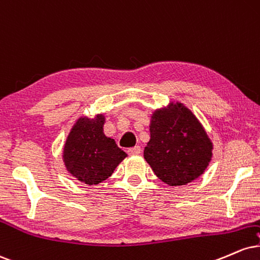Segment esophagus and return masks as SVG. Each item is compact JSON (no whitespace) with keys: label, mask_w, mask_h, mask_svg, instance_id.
I'll return each instance as SVG.
<instances>
[{"label":"esophagus","mask_w":260,"mask_h":260,"mask_svg":"<svg viewBox=\"0 0 260 260\" xmlns=\"http://www.w3.org/2000/svg\"><path fill=\"white\" fill-rule=\"evenodd\" d=\"M127 152H129L130 155H139L141 153V147H140V146H136V147L130 148Z\"/></svg>","instance_id":"obj_1"}]
</instances>
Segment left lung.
<instances>
[{"instance_id": "left-lung-1", "label": "left lung", "mask_w": 260, "mask_h": 260, "mask_svg": "<svg viewBox=\"0 0 260 260\" xmlns=\"http://www.w3.org/2000/svg\"><path fill=\"white\" fill-rule=\"evenodd\" d=\"M149 134L143 158L164 184L187 185L206 172L213 157V142L184 103L170 101L154 109Z\"/></svg>"}]
</instances>
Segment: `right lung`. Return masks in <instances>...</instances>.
Wrapping results in <instances>:
<instances>
[{
  "mask_svg": "<svg viewBox=\"0 0 260 260\" xmlns=\"http://www.w3.org/2000/svg\"><path fill=\"white\" fill-rule=\"evenodd\" d=\"M106 115H81L75 120L63 146L62 160L73 178L88 186L99 185L114 173L127 154L105 135Z\"/></svg>",
  "mask_w": 260,
  "mask_h": 260,
  "instance_id": "obj_1",
  "label": "right lung"
}]
</instances>
